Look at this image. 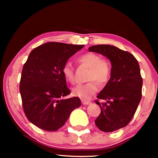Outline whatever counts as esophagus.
Here are the masks:
<instances>
[{"label":"esophagus","instance_id":"esophagus-1","mask_svg":"<svg viewBox=\"0 0 158 158\" xmlns=\"http://www.w3.org/2000/svg\"><path fill=\"white\" fill-rule=\"evenodd\" d=\"M81 103H82V104H83V105H89L91 103V101H85V100H83V99H82Z\"/></svg>","mask_w":158,"mask_h":158}]
</instances>
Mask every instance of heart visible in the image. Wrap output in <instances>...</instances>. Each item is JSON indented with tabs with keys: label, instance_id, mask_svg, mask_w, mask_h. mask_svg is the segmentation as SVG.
<instances>
[{
	"label": "heart",
	"instance_id": "obj_1",
	"mask_svg": "<svg viewBox=\"0 0 158 158\" xmlns=\"http://www.w3.org/2000/svg\"><path fill=\"white\" fill-rule=\"evenodd\" d=\"M79 63L83 64L89 68L87 83L77 85L73 88V94L82 99H89L93 95L98 91V85H104L109 81L111 75V66L107 60H102L98 54L89 52L84 54L77 60ZM62 75L69 83L74 81V73L70 63L67 62L62 67Z\"/></svg>",
	"mask_w": 158,
	"mask_h": 158
}]
</instances>
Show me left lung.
Listing matches in <instances>:
<instances>
[{
    "label": "left lung",
    "instance_id": "obj_1",
    "mask_svg": "<svg viewBox=\"0 0 158 158\" xmlns=\"http://www.w3.org/2000/svg\"><path fill=\"white\" fill-rule=\"evenodd\" d=\"M89 52L104 55L111 63V75L97 98L101 114L95 120L96 127L111 132L126 127L133 118L142 98V78L137 60L131 53L108 44L94 45Z\"/></svg>",
    "mask_w": 158,
    "mask_h": 158
}]
</instances>
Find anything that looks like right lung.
Masks as SVG:
<instances>
[{
  "label": "right lung",
  "mask_w": 158,
  "mask_h": 158,
  "mask_svg": "<svg viewBox=\"0 0 158 158\" xmlns=\"http://www.w3.org/2000/svg\"><path fill=\"white\" fill-rule=\"evenodd\" d=\"M84 45L47 42L34 48L23 64L19 90L25 115L32 124L46 131H57L72 111L81 106L70 94L62 69L69 58Z\"/></svg>",
  "instance_id": "right-lung-1"
}]
</instances>
